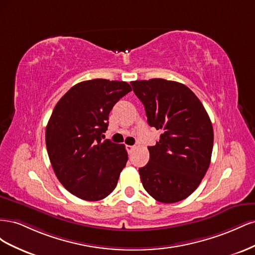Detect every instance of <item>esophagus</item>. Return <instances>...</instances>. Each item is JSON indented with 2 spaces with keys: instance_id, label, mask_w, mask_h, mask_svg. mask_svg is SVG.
I'll use <instances>...</instances> for the list:
<instances>
[{
  "instance_id": "34e87169",
  "label": "esophagus",
  "mask_w": 255,
  "mask_h": 255,
  "mask_svg": "<svg viewBox=\"0 0 255 255\" xmlns=\"http://www.w3.org/2000/svg\"><path fill=\"white\" fill-rule=\"evenodd\" d=\"M126 149H127V151H128V153H130V152H132V151L134 150V146H133V145H126Z\"/></svg>"
}]
</instances>
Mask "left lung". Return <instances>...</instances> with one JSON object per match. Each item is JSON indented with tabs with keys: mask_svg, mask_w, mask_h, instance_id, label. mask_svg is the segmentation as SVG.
Returning <instances> with one entry per match:
<instances>
[{
	"mask_svg": "<svg viewBox=\"0 0 255 255\" xmlns=\"http://www.w3.org/2000/svg\"><path fill=\"white\" fill-rule=\"evenodd\" d=\"M150 127L163 130L148 146L150 160L139 168L143 188L161 203L186 199L201 183L211 163L214 130L197 96L184 84L152 79L130 82Z\"/></svg>",
	"mask_w": 255,
	"mask_h": 255,
	"instance_id": "obj_1",
	"label": "left lung"
}]
</instances>
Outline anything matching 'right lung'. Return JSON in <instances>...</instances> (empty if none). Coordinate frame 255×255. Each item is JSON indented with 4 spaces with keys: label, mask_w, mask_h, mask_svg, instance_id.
<instances>
[{
    "label": "right lung",
    "mask_w": 255,
    "mask_h": 255,
    "mask_svg": "<svg viewBox=\"0 0 255 255\" xmlns=\"http://www.w3.org/2000/svg\"><path fill=\"white\" fill-rule=\"evenodd\" d=\"M130 90L127 82L85 81L54 107L45 129L49 158L58 181L80 199L99 201L117 186L128 152L102 136L114 105Z\"/></svg>",
    "instance_id": "1"
}]
</instances>
